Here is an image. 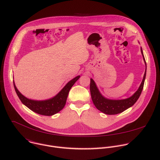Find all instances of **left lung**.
<instances>
[{
	"instance_id": "1",
	"label": "left lung",
	"mask_w": 160,
	"mask_h": 160,
	"mask_svg": "<svg viewBox=\"0 0 160 160\" xmlns=\"http://www.w3.org/2000/svg\"><path fill=\"white\" fill-rule=\"evenodd\" d=\"M141 53L142 54L144 62L146 65V60H145L142 48H141ZM146 69H147V66L146 68V71H145L143 80L139 87L138 89L132 97L125 99L111 100V99H108L104 98L100 94L99 91H98L97 87L96 85L95 82L91 78V83H90V91H91V98L93 101V103L94 104L97 109H98L101 112H102L103 113L107 115H115L118 113H120L124 112V110H126V109L129 108V107H132L139 98L142 93V91L143 90L144 82L146 76Z\"/></svg>"
}]
</instances>
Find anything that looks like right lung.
Masks as SVG:
<instances>
[{"label":"right lung","mask_w":160,"mask_h":160,"mask_svg":"<svg viewBox=\"0 0 160 160\" xmlns=\"http://www.w3.org/2000/svg\"><path fill=\"white\" fill-rule=\"evenodd\" d=\"M79 78L80 76L74 78L69 81L55 97L45 101H34L25 98L18 91L14 82L13 84L14 89L23 105L38 114L51 116L59 112L64 107L69 91Z\"/></svg>","instance_id":"obj_1"}]
</instances>
